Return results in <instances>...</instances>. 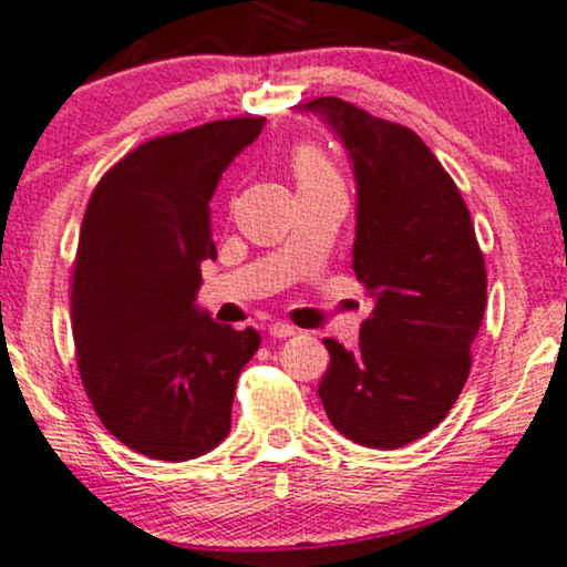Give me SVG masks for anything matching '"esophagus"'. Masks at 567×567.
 Here are the masks:
<instances>
[{
  "instance_id": "1",
  "label": "esophagus",
  "mask_w": 567,
  "mask_h": 567,
  "mask_svg": "<svg viewBox=\"0 0 567 567\" xmlns=\"http://www.w3.org/2000/svg\"><path fill=\"white\" fill-rule=\"evenodd\" d=\"M268 334L272 339H286V337H295L297 329L291 323H286V321H276V323L268 326Z\"/></svg>"
}]
</instances>
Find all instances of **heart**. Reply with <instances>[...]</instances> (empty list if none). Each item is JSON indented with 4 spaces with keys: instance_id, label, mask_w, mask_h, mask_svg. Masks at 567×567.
Returning a JSON list of instances; mask_svg holds the SVG:
<instances>
[{
    "instance_id": "heart-1",
    "label": "heart",
    "mask_w": 567,
    "mask_h": 567,
    "mask_svg": "<svg viewBox=\"0 0 567 567\" xmlns=\"http://www.w3.org/2000/svg\"><path fill=\"white\" fill-rule=\"evenodd\" d=\"M291 172L299 188H308V185H326V183H339L334 166L321 148L316 145H297L291 153Z\"/></svg>"
}]
</instances>
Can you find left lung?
<instances>
[{
  "label": "left lung",
  "mask_w": 567,
  "mask_h": 567,
  "mask_svg": "<svg viewBox=\"0 0 567 567\" xmlns=\"http://www.w3.org/2000/svg\"><path fill=\"white\" fill-rule=\"evenodd\" d=\"M299 111L323 116L350 153L352 270L374 297L355 350L323 339L331 363L318 395L344 437L401 449L435 430L467 382L488 286L483 251L462 193L416 132L339 97Z\"/></svg>",
  "instance_id": "obj_1"
}]
</instances>
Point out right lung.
I'll return each instance as SVG.
<instances>
[{
  "mask_svg": "<svg viewBox=\"0 0 567 567\" xmlns=\"http://www.w3.org/2000/svg\"><path fill=\"white\" fill-rule=\"evenodd\" d=\"M265 118L153 137L92 190L71 284L79 377L103 427L137 454L185 462L228 437L238 374L259 348L196 308L215 259L209 202Z\"/></svg>",
  "mask_w": 567,
  "mask_h": 567,
  "instance_id": "obj_1",
  "label": "right lung"
}]
</instances>
